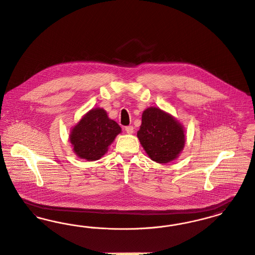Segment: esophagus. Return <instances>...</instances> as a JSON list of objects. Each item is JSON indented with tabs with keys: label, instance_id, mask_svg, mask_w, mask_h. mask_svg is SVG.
<instances>
[{
	"label": "esophagus",
	"instance_id": "esophagus-1",
	"mask_svg": "<svg viewBox=\"0 0 255 255\" xmlns=\"http://www.w3.org/2000/svg\"><path fill=\"white\" fill-rule=\"evenodd\" d=\"M126 131H127V133H128V134H132L133 132H134V128H133V127L132 126H128V127H126Z\"/></svg>",
	"mask_w": 255,
	"mask_h": 255
}]
</instances>
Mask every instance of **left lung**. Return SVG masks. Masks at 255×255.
Wrapping results in <instances>:
<instances>
[{
    "mask_svg": "<svg viewBox=\"0 0 255 255\" xmlns=\"http://www.w3.org/2000/svg\"><path fill=\"white\" fill-rule=\"evenodd\" d=\"M137 137L148 155L158 163H167L177 158L186 141L184 128L179 122L156 107L143 112Z\"/></svg>",
    "mask_w": 255,
    "mask_h": 255,
    "instance_id": "8db88e82",
    "label": "left lung"
}]
</instances>
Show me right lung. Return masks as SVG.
<instances>
[{
    "mask_svg": "<svg viewBox=\"0 0 255 255\" xmlns=\"http://www.w3.org/2000/svg\"><path fill=\"white\" fill-rule=\"evenodd\" d=\"M121 132L119 125L108 118L102 108L88 112L70 132V143L79 157L98 160L107 152L108 146Z\"/></svg>",
    "mask_w": 255,
    "mask_h": 255,
    "instance_id": "right-lung-1",
    "label": "right lung"
}]
</instances>
